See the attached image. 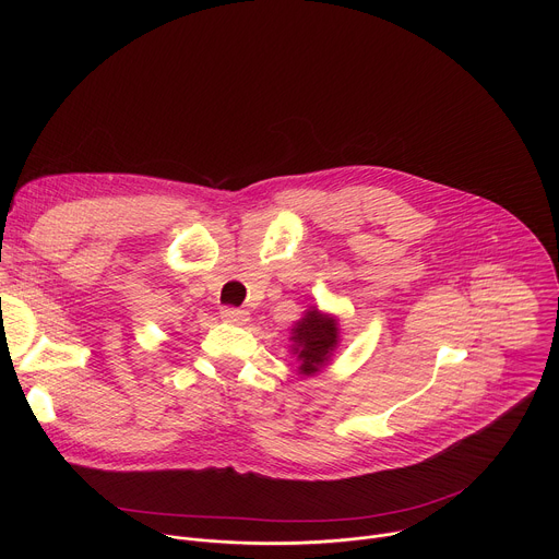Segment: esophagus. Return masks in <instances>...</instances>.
I'll list each match as a JSON object with an SVG mask.
<instances>
[{
    "label": "esophagus",
    "mask_w": 559,
    "mask_h": 559,
    "mask_svg": "<svg viewBox=\"0 0 559 559\" xmlns=\"http://www.w3.org/2000/svg\"><path fill=\"white\" fill-rule=\"evenodd\" d=\"M221 318L229 325H246L250 321V313L246 309H236V307H223Z\"/></svg>",
    "instance_id": "esophagus-1"
}]
</instances>
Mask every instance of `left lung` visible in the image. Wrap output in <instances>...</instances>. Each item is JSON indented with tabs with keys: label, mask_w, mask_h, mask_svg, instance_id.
Listing matches in <instances>:
<instances>
[{
	"label": "left lung",
	"mask_w": 559,
	"mask_h": 559,
	"mask_svg": "<svg viewBox=\"0 0 559 559\" xmlns=\"http://www.w3.org/2000/svg\"><path fill=\"white\" fill-rule=\"evenodd\" d=\"M289 334V352L300 362L298 373L305 378L321 373L332 362L341 343L338 318L334 313L321 311L316 305L305 309V313L292 325Z\"/></svg>",
	"instance_id": "1"
}]
</instances>
